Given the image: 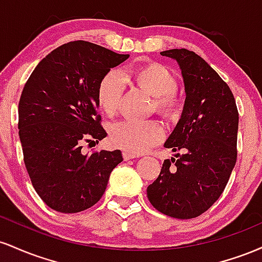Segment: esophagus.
Instances as JSON below:
<instances>
[{
    "label": "esophagus",
    "instance_id": "1",
    "mask_svg": "<svg viewBox=\"0 0 262 262\" xmlns=\"http://www.w3.org/2000/svg\"><path fill=\"white\" fill-rule=\"evenodd\" d=\"M134 158H138V155L132 154V152H127V151L123 152V159H124L125 161H127V160H132V159H134Z\"/></svg>",
    "mask_w": 262,
    "mask_h": 262
}]
</instances>
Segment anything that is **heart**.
Returning a JSON list of instances; mask_svg holds the SVG:
<instances>
[{"mask_svg": "<svg viewBox=\"0 0 262 262\" xmlns=\"http://www.w3.org/2000/svg\"><path fill=\"white\" fill-rule=\"evenodd\" d=\"M133 79L150 95L155 96L156 107L167 116L177 112L180 106L176 95L177 80L166 66L150 64L137 70H112L103 76L98 85V106L108 116L117 112L122 95L125 90V80ZM165 130L158 121H134L123 119L110 128V139L113 145L129 152L139 154L149 150L164 139Z\"/></svg>", "mask_w": 262, "mask_h": 262, "instance_id": "b5f03b06", "label": "heart"}]
</instances>
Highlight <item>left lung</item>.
<instances>
[{
  "instance_id": "1",
  "label": "left lung",
  "mask_w": 262,
  "mask_h": 262,
  "mask_svg": "<svg viewBox=\"0 0 262 262\" xmlns=\"http://www.w3.org/2000/svg\"><path fill=\"white\" fill-rule=\"evenodd\" d=\"M179 62L186 100L165 148L181 151L162 164L146 188L152 207L169 217L196 218L223 193L236 162L239 113L222 77L194 52L160 53Z\"/></svg>"
}]
</instances>
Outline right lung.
I'll list each match as a JSON object with an SVG mask.
<instances>
[{
  "mask_svg": "<svg viewBox=\"0 0 262 262\" xmlns=\"http://www.w3.org/2000/svg\"><path fill=\"white\" fill-rule=\"evenodd\" d=\"M128 54L85 40L56 48L33 70L18 104L23 159L33 187L48 207L77 213L96 204L121 150L81 152L82 144L102 140L98 85Z\"/></svg>",
  "mask_w": 262,
  "mask_h": 262,
  "instance_id": "right-lung-1",
  "label": "right lung"
}]
</instances>
